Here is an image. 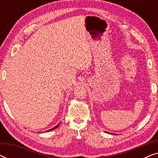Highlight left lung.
<instances>
[{"label":"left lung","mask_w":158,"mask_h":158,"mask_svg":"<svg viewBox=\"0 0 158 158\" xmlns=\"http://www.w3.org/2000/svg\"><path fill=\"white\" fill-rule=\"evenodd\" d=\"M113 135H115V134H113Z\"/></svg>","instance_id":"8db88e82"}]
</instances>
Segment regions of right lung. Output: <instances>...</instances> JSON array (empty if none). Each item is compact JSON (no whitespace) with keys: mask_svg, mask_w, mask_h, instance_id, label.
<instances>
[{"mask_svg":"<svg viewBox=\"0 0 158 158\" xmlns=\"http://www.w3.org/2000/svg\"><path fill=\"white\" fill-rule=\"evenodd\" d=\"M60 123H59V124H58L57 126H55V127H53V128H52V129H49V130H47V131H52V130H54V129H57L58 127H59V125H60Z\"/></svg>","mask_w":158,"mask_h":158,"instance_id":"add662e5","label":"right lung"}]
</instances>
